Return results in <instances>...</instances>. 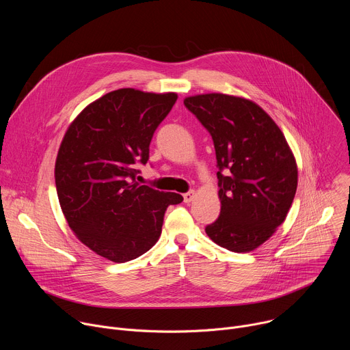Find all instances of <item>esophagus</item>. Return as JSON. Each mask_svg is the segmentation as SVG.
<instances>
[{
	"label": "esophagus",
	"mask_w": 350,
	"mask_h": 350,
	"mask_svg": "<svg viewBox=\"0 0 350 350\" xmlns=\"http://www.w3.org/2000/svg\"><path fill=\"white\" fill-rule=\"evenodd\" d=\"M193 198H195V191H188L184 193V202L189 204L191 201H193Z\"/></svg>",
	"instance_id": "obj_1"
}]
</instances>
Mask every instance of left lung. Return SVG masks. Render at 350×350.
<instances>
[{"mask_svg":"<svg viewBox=\"0 0 350 350\" xmlns=\"http://www.w3.org/2000/svg\"><path fill=\"white\" fill-rule=\"evenodd\" d=\"M184 105L209 131L216 151L221 209L205 231L231 252H251L284 223L293 202L297 167L291 148L249 99L212 92L188 96Z\"/></svg>","mask_w":350,"mask_h":350,"instance_id":"1","label":"left lung"}]
</instances>
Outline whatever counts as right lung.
<instances>
[{
  "mask_svg": "<svg viewBox=\"0 0 350 350\" xmlns=\"http://www.w3.org/2000/svg\"><path fill=\"white\" fill-rule=\"evenodd\" d=\"M176 101V92L111 91L84 108L62 139L55 162L61 209L76 237L108 260L124 263L149 251L167 206L183 202L180 193L135 181Z\"/></svg>",
  "mask_w": 350,
  "mask_h": 350,
  "instance_id": "right-lung-1",
  "label": "right lung"
}]
</instances>
